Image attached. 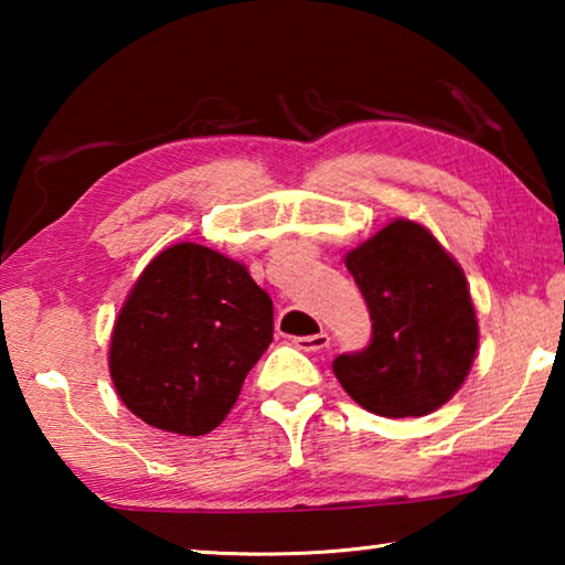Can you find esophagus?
Listing matches in <instances>:
<instances>
[{
    "label": "esophagus",
    "mask_w": 565,
    "mask_h": 565,
    "mask_svg": "<svg viewBox=\"0 0 565 565\" xmlns=\"http://www.w3.org/2000/svg\"><path fill=\"white\" fill-rule=\"evenodd\" d=\"M329 333L327 331H321V333H311V337H299V339H294V343H296V349H301V351H321V349H327L329 347Z\"/></svg>",
    "instance_id": "34e87169"
}]
</instances>
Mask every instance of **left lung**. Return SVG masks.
<instances>
[{
    "instance_id": "8db88e82",
    "label": "left lung",
    "mask_w": 565,
    "mask_h": 565,
    "mask_svg": "<svg viewBox=\"0 0 565 565\" xmlns=\"http://www.w3.org/2000/svg\"><path fill=\"white\" fill-rule=\"evenodd\" d=\"M347 269L366 299L371 341L333 359L343 391L386 418L444 406L463 384L478 347L461 266L428 228L398 218L349 252Z\"/></svg>"
}]
</instances>
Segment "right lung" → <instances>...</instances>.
<instances>
[{
	"mask_svg": "<svg viewBox=\"0 0 565 565\" xmlns=\"http://www.w3.org/2000/svg\"><path fill=\"white\" fill-rule=\"evenodd\" d=\"M274 339L271 296L214 248L174 244L134 284L109 371L134 416L161 431H214Z\"/></svg>",
	"mask_w": 565,
	"mask_h": 565,
	"instance_id": "add662e5",
	"label": "right lung"
}]
</instances>
